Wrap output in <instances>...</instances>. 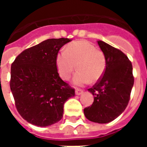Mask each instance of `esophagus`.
<instances>
[{
    "label": "esophagus",
    "instance_id": "1",
    "mask_svg": "<svg viewBox=\"0 0 147 147\" xmlns=\"http://www.w3.org/2000/svg\"><path fill=\"white\" fill-rule=\"evenodd\" d=\"M82 93H83V90L79 89V88H77V89L76 90V95H81Z\"/></svg>",
    "mask_w": 147,
    "mask_h": 147
}]
</instances>
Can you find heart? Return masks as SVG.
<instances>
[{
  "instance_id": "b5f03b06",
  "label": "heart",
  "mask_w": 147,
  "mask_h": 147,
  "mask_svg": "<svg viewBox=\"0 0 147 147\" xmlns=\"http://www.w3.org/2000/svg\"><path fill=\"white\" fill-rule=\"evenodd\" d=\"M56 65L62 80H68L76 69L74 77L76 85H85L89 82H96L103 76L107 67V59L102 51L91 42L77 41L62 49L56 57Z\"/></svg>"
}]
</instances>
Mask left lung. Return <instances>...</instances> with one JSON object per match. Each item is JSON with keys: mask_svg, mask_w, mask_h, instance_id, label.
<instances>
[{"mask_svg": "<svg viewBox=\"0 0 147 147\" xmlns=\"http://www.w3.org/2000/svg\"><path fill=\"white\" fill-rule=\"evenodd\" d=\"M98 45L107 59V67L102 76L88 90L94 101L84 109L85 117L90 121L106 124L124 112L129 103L134 84L132 65L121 51L98 40Z\"/></svg>", "mask_w": 147, "mask_h": 147, "instance_id": "1", "label": "left lung"}]
</instances>
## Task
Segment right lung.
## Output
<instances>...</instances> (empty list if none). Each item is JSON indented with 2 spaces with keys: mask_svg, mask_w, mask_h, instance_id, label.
Returning <instances> with one entry per match:
<instances>
[{
  "mask_svg": "<svg viewBox=\"0 0 147 147\" xmlns=\"http://www.w3.org/2000/svg\"><path fill=\"white\" fill-rule=\"evenodd\" d=\"M68 38L48 39L26 49L11 66L10 88L17 110L37 127L62 119L65 102L75 96L74 88L59 77L56 57Z\"/></svg>",
  "mask_w": 147,
  "mask_h": 147,
  "instance_id": "1",
  "label": "right lung"
}]
</instances>
